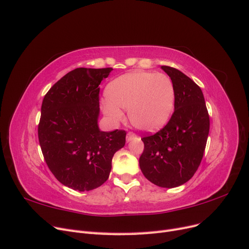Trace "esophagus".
I'll return each instance as SVG.
<instances>
[{"label":"esophagus","mask_w":249,"mask_h":249,"mask_svg":"<svg viewBox=\"0 0 249 249\" xmlns=\"http://www.w3.org/2000/svg\"><path fill=\"white\" fill-rule=\"evenodd\" d=\"M137 136H136V134L135 133H133V132H129L126 134V140L127 141H131V140H133L134 138H136Z\"/></svg>","instance_id":"obj_1"}]
</instances>
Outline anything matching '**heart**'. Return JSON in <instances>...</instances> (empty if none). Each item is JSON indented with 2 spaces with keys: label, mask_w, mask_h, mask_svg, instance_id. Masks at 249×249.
Here are the masks:
<instances>
[{
  "label": "heart",
  "mask_w": 249,
  "mask_h": 249,
  "mask_svg": "<svg viewBox=\"0 0 249 249\" xmlns=\"http://www.w3.org/2000/svg\"><path fill=\"white\" fill-rule=\"evenodd\" d=\"M106 97L102 108L108 117L119 122L124 117L120 109H124L134 126L154 132L169 120L175 109L176 89L167 74L135 71L110 82Z\"/></svg>",
  "instance_id": "1"
}]
</instances>
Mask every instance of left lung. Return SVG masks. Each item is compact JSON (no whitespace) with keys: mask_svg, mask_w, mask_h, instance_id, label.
Wrapping results in <instances>:
<instances>
[{"mask_svg":"<svg viewBox=\"0 0 249 249\" xmlns=\"http://www.w3.org/2000/svg\"><path fill=\"white\" fill-rule=\"evenodd\" d=\"M161 69L176 89L175 112L163 129L141 138L144 149L140 169L149 182L175 188L188 182L196 172L205 153L210 117L200 87L173 67Z\"/></svg>","mask_w":249,"mask_h":249,"instance_id":"left-lung-1","label":"left lung"}]
</instances>
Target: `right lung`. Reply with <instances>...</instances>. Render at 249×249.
Here are the masks:
<instances>
[{
    "mask_svg": "<svg viewBox=\"0 0 249 249\" xmlns=\"http://www.w3.org/2000/svg\"><path fill=\"white\" fill-rule=\"evenodd\" d=\"M112 70H73L43 97L38 124L41 152L55 178L73 190L102 186L109 178L113 156L125 144V131L103 132L97 124L99 85Z\"/></svg>",
    "mask_w": 249,
    "mask_h": 249,
    "instance_id": "1",
    "label": "right lung"
}]
</instances>
